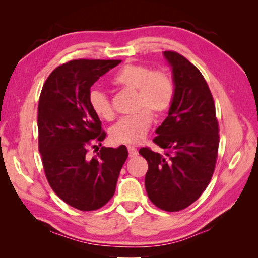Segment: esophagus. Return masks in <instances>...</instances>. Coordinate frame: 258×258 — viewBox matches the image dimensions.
<instances>
[{"label": "esophagus", "mask_w": 258, "mask_h": 258, "mask_svg": "<svg viewBox=\"0 0 258 258\" xmlns=\"http://www.w3.org/2000/svg\"><path fill=\"white\" fill-rule=\"evenodd\" d=\"M127 151H128V155H130V157H135L136 155L139 154V153H138V150H136L134 146H131V145H128V146H127Z\"/></svg>", "instance_id": "obj_1"}]
</instances>
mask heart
Masks as SVG:
<instances>
[{"label": "heart", "mask_w": 258, "mask_h": 258, "mask_svg": "<svg viewBox=\"0 0 258 258\" xmlns=\"http://www.w3.org/2000/svg\"><path fill=\"white\" fill-rule=\"evenodd\" d=\"M112 84L136 93L135 111L138 113L120 118L113 125L109 130V138L117 144H138L149 132L153 114L161 117L171 108L175 96L174 82L164 71H154L144 64L128 63L114 75ZM89 103L92 111L100 118L114 119L112 102L104 92L91 91Z\"/></svg>", "instance_id": "1"}]
</instances>
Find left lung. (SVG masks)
<instances>
[{
	"label": "left lung",
	"instance_id": "obj_1",
	"mask_svg": "<svg viewBox=\"0 0 258 258\" xmlns=\"http://www.w3.org/2000/svg\"><path fill=\"white\" fill-rule=\"evenodd\" d=\"M173 68L175 96L168 116L153 142L164 154L142 147L149 164L145 188L151 202L166 212H178L200 199L215 169L220 127L215 103L204 76L187 58L164 52Z\"/></svg>",
	"mask_w": 258,
	"mask_h": 258
}]
</instances>
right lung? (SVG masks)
<instances>
[{"label":"right lung","mask_w":258,"mask_h":258,"mask_svg":"<svg viewBox=\"0 0 258 258\" xmlns=\"http://www.w3.org/2000/svg\"><path fill=\"white\" fill-rule=\"evenodd\" d=\"M120 59H73L48 76L37 111L38 151L48 184L59 199L76 210L90 212L112 199L126 146L101 147L93 158L90 147L106 138L89 103L91 86Z\"/></svg>","instance_id":"1"}]
</instances>
